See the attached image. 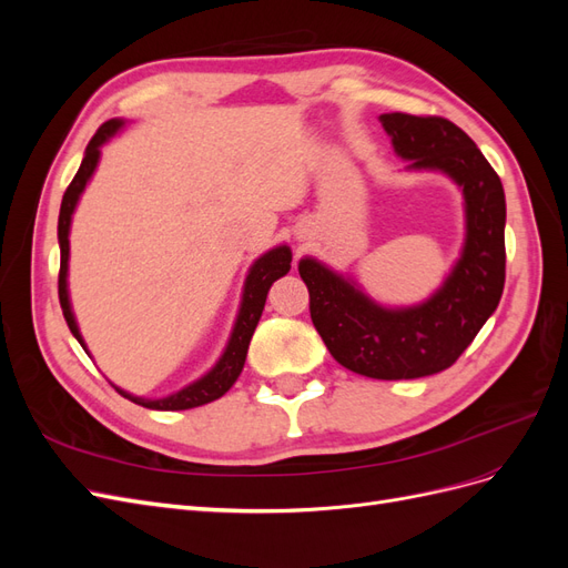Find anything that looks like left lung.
Here are the masks:
<instances>
[{
    "label": "left lung",
    "mask_w": 568,
    "mask_h": 568,
    "mask_svg": "<svg viewBox=\"0 0 568 568\" xmlns=\"http://www.w3.org/2000/svg\"><path fill=\"white\" fill-rule=\"evenodd\" d=\"M395 156L409 173L450 178L464 199L459 257L432 296L415 305L374 301L351 274L313 255L298 263L311 317L346 369L398 382L448 369L495 313L505 288V189L484 153L445 118L379 115Z\"/></svg>",
    "instance_id": "1"
}]
</instances>
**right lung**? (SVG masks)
<instances>
[{
  "label": "right lung",
  "mask_w": 568,
  "mask_h": 568,
  "mask_svg": "<svg viewBox=\"0 0 568 568\" xmlns=\"http://www.w3.org/2000/svg\"><path fill=\"white\" fill-rule=\"evenodd\" d=\"M123 128H125V120L113 118L97 130L92 142L88 144V149H84V159L80 163V170L75 173L71 186L65 189L63 201H61V213H59V248H61L59 301H61L63 317L68 322V329H71V334L78 338V343L88 355H90V351H88V346H84V338L80 334V326H78L73 305H71V291H68V261H71V239L68 236H71V222H73V213L78 209V201L84 192V186L90 184L94 170L99 165L101 146L109 144ZM288 270H291V248L286 244L274 246V248L265 251L261 257H255L253 265L248 267L246 280H244L242 303H239V313H236V320L232 326V334L227 338V346L217 357V363L203 376H199L196 382L165 395V398H142V395H132L123 388H118L115 384H113V388L123 395V398H128L136 405L149 407V409H163V412L192 409V407L222 398V395H225L234 386L239 374H242V369H244L248 343H251V336L255 332L257 322H261L270 286L280 277H284Z\"/></svg>",
  "instance_id": "add662e5"
}]
</instances>
